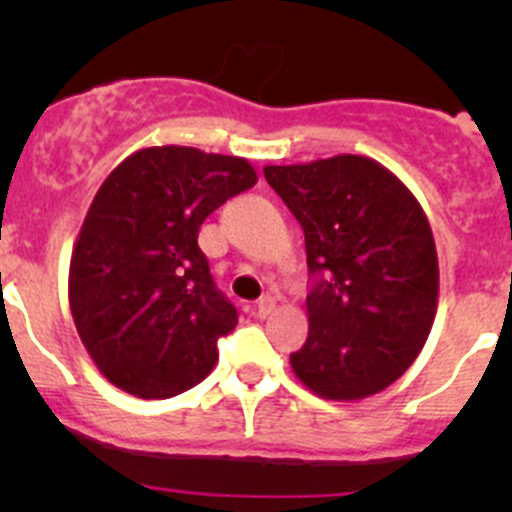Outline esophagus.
<instances>
[{
  "mask_svg": "<svg viewBox=\"0 0 512 512\" xmlns=\"http://www.w3.org/2000/svg\"><path fill=\"white\" fill-rule=\"evenodd\" d=\"M272 309H275V299H272L270 294H265V297H262V299H257V304H255L257 317H267V314H270Z\"/></svg>",
  "mask_w": 512,
  "mask_h": 512,
  "instance_id": "obj_1",
  "label": "esophagus"
}]
</instances>
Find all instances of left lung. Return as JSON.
<instances>
[{
  "label": "left lung",
  "mask_w": 512,
  "mask_h": 512,
  "mask_svg": "<svg viewBox=\"0 0 512 512\" xmlns=\"http://www.w3.org/2000/svg\"><path fill=\"white\" fill-rule=\"evenodd\" d=\"M270 188L304 230L309 334L289 354L324 399L354 401L394 384L431 332L438 257L421 205L371 158L267 165Z\"/></svg>",
  "instance_id": "obj_1"
}]
</instances>
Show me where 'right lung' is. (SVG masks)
<instances>
[{
  "label": "right lung",
  "instance_id": "obj_1",
  "mask_svg": "<svg viewBox=\"0 0 512 512\" xmlns=\"http://www.w3.org/2000/svg\"><path fill=\"white\" fill-rule=\"evenodd\" d=\"M255 180L245 158L185 146L143 148L103 180L71 255L69 304L118 389L170 399L210 374L237 309L215 287L198 232Z\"/></svg>",
  "mask_w": 512,
  "mask_h": 512
}]
</instances>
